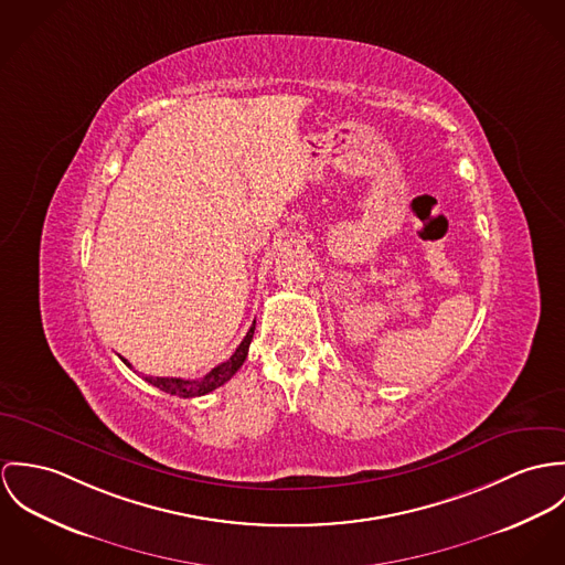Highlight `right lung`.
Here are the masks:
<instances>
[{
  "label": "right lung",
  "instance_id": "right-lung-1",
  "mask_svg": "<svg viewBox=\"0 0 565 565\" xmlns=\"http://www.w3.org/2000/svg\"><path fill=\"white\" fill-rule=\"evenodd\" d=\"M253 331H255V322L249 327L245 340L238 344V349L234 351V355L218 364L216 369H212L210 373L201 379H178V376H145V381H149L151 385L160 387L162 392L167 394H173V396H180V398H192V396H203L216 387H221L223 383H227L232 376L238 373V369L245 364L247 360V353H249V344L253 340ZM124 360V358H121ZM127 366L131 369V364L124 360Z\"/></svg>",
  "mask_w": 565,
  "mask_h": 565
}]
</instances>
